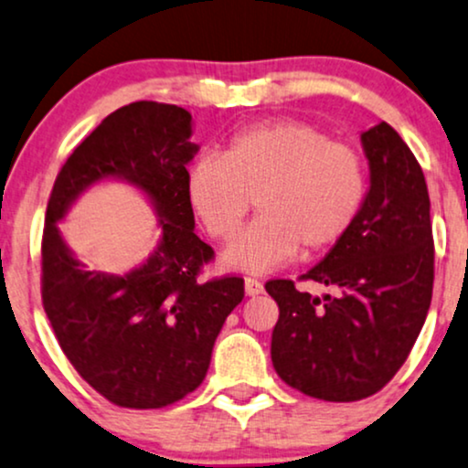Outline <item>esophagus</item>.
<instances>
[{"mask_svg":"<svg viewBox=\"0 0 468 468\" xmlns=\"http://www.w3.org/2000/svg\"><path fill=\"white\" fill-rule=\"evenodd\" d=\"M244 289L248 295H259L263 292V282L257 281V278L248 276V278H244Z\"/></svg>","mask_w":468,"mask_h":468,"instance_id":"1","label":"esophagus"}]
</instances>
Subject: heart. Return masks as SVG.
<instances>
[{"mask_svg": "<svg viewBox=\"0 0 468 468\" xmlns=\"http://www.w3.org/2000/svg\"><path fill=\"white\" fill-rule=\"evenodd\" d=\"M190 203L218 241L235 238L224 261L261 271L298 254L324 252L346 238L367 197L363 157L315 125L278 121L233 135L220 155H203L187 176Z\"/></svg>", "mask_w": 468, "mask_h": 468, "instance_id": "obj_1", "label": "heart"}]
</instances>
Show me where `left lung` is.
<instances>
[{
  "label": "left lung",
  "mask_w": 468,
  "mask_h": 468,
  "mask_svg": "<svg viewBox=\"0 0 468 468\" xmlns=\"http://www.w3.org/2000/svg\"><path fill=\"white\" fill-rule=\"evenodd\" d=\"M371 186L339 244L300 281L335 289L324 298L289 278L265 282L276 300L271 363L282 382L324 401L380 391L421 333L434 285L430 197L417 157L388 125L360 135Z\"/></svg>",
  "instance_id": "left-lung-1"
}]
</instances>
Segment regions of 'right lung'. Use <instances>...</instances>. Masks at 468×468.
<instances>
[{
  "instance_id": "right-lung-1",
  "label": "right lung",
  "mask_w": 468,
  "mask_h": 468,
  "mask_svg": "<svg viewBox=\"0 0 468 468\" xmlns=\"http://www.w3.org/2000/svg\"><path fill=\"white\" fill-rule=\"evenodd\" d=\"M190 112L135 101L112 112L70 153L53 183L45 214L43 309L64 356L99 395L133 410L165 408L197 391L216 336L244 300V278L203 281L216 252L194 233L186 164ZM105 176H121L150 194L163 241L142 269L125 277L86 272L57 233L68 205Z\"/></svg>"
}]
</instances>
